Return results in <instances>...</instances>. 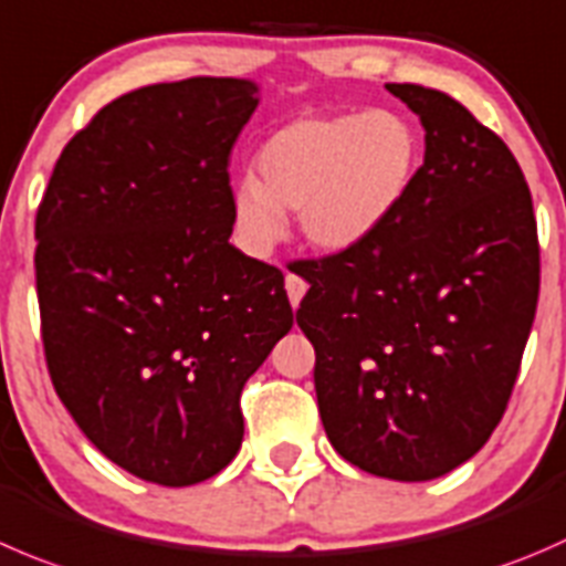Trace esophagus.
Returning <instances> with one entry per match:
<instances>
[{"instance_id": "34e87169", "label": "esophagus", "mask_w": 566, "mask_h": 566, "mask_svg": "<svg viewBox=\"0 0 566 566\" xmlns=\"http://www.w3.org/2000/svg\"><path fill=\"white\" fill-rule=\"evenodd\" d=\"M284 287H287V298H290V304L298 306V304H301V298H304V293H306V287H310V284H306L304 279L298 276V273H287V279H284Z\"/></svg>"}]
</instances>
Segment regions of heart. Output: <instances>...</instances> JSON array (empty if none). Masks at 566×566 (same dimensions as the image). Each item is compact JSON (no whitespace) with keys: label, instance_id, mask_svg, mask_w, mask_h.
<instances>
[{"label":"heart","instance_id":"obj_1","mask_svg":"<svg viewBox=\"0 0 566 566\" xmlns=\"http://www.w3.org/2000/svg\"><path fill=\"white\" fill-rule=\"evenodd\" d=\"M417 168L420 135L400 109L290 120L262 144L260 182L234 185V227L251 249L268 251L284 238V212H298L312 249H356L400 210Z\"/></svg>","mask_w":566,"mask_h":566}]
</instances>
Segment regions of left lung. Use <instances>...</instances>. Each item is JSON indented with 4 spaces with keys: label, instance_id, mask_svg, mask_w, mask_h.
Instances as JSON below:
<instances>
[{
    "label": "left lung",
    "instance_id": "1",
    "mask_svg": "<svg viewBox=\"0 0 566 566\" xmlns=\"http://www.w3.org/2000/svg\"><path fill=\"white\" fill-rule=\"evenodd\" d=\"M426 129L400 210L361 245L301 260V332L345 462L431 481L484 448L517 381L539 298L531 190L492 129L448 93L387 85Z\"/></svg>",
    "mask_w": 566,
    "mask_h": 566
}]
</instances>
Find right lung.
I'll return each instance as SVG.
<instances>
[{
    "label": "right lung",
    "mask_w": 566,
    "mask_h": 566,
    "mask_svg": "<svg viewBox=\"0 0 566 566\" xmlns=\"http://www.w3.org/2000/svg\"><path fill=\"white\" fill-rule=\"evenodd\" d=\"M256 102L232 76L124 93L65 144L38 207L54 392L109 462L151 484L232 462L240 392L293 328L282 271L229 243V155Z\"/></svg>",
    "instance_id": "1"
}]
</instances>
